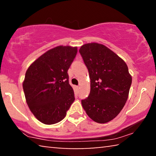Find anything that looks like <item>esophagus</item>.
Instances as JSON below:
<instances>
[{
	"instance_id": "obj_1",
	"label": "esophagus",
	"mask_w": 156,
	"mask_h": 156,
	"mask_svg": "<svg viewBox=\"0 0 156 156\" xmlns=\"http://www.w3.org/2000/svg\"><path fill=\"white\" fill-rule=\"evenodd\" d=\"M76 89H78H78H80V87H79V86H77V87H76Z\"/></svg>"
}]
</instances>
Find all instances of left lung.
<instances>
[{
	"instance_id": "left-lung-1",
	"label": "left lung",
	"mask_w": 156,
	"mask_h": 156,
	"mask_svg": "<svg viewBox=\"0 0 156 156\" xmlns=\"http://www.w3.org/2000/svg\"><path fill=\"white\" fill-rule=\"evenodd\" d=\"M79 52L91 80L90 94L82 106L91 120L107 123L119 114L128 99L132 82L128 67L104 44H84Z\"/></svg>"
}]
</instances>
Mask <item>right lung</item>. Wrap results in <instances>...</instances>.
<instances>
[{"label": "right lung", "instance_id": "obj_1", "mask_svg": "<svg viewBox=\"0 0 156 156\" xmlns=\"http://www.w3.org/2000/svg\"><path fill=\"white\" fill-rule=\"evenodd\" d=\"M77 52V47L57 46L38 58L25 73L23 88L26 102L42 123L61 121L74 101L67 71Z\"/></svg>", "mask_w": 156, "mask_h": 156}]
</instances>
